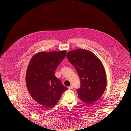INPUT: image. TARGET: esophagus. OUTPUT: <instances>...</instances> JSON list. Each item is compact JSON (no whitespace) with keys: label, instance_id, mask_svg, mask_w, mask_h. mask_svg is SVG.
I'll return each mask as SVG.
<instances>
[{"label":"esophagus","instance_id":"esophagus-1","mask_svg":"<svg viewBox=\"0 0 131 131\" xmlns=\"http://www.w3.org/2000/svg\"><path fill=\"white\" fill-rule=\"evenodd\" d=\"M68 88L69 89H72L73 88V86L72 85H71L70 86H69Z\"/></svg>","mask_w":131,"mask_h":131}]
</instances>
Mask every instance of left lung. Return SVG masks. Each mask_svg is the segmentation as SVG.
Here are the masks:
<instances>
[{
    "label": "left lung",
    "mask_w": 131,
    "mask_h": 131,
    "mask_svg": "<svg viewBox=\"0 0 131 131\" xmlns=\"http://www.w3.org/2000/svg\"><path fill=\"white\" fill-rule=\"evenodd\" d=\"M66 57L81 79V88L77 90L80 99L88 104L99 100L106 86V72L101 61L92 51L81 49L69 51Z\"/></svg>",
    "instance_id": "8db88e82"
}]
</instances>
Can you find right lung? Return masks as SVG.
Returning a JSON list of instances; mask_svg holds the SVG:
<instances>
[{"label": "right lung", "mask_w": 131, "mask_h": 131, "mask_svg": "<svg viewBox=\"0 0 131 131\" xmlns=\"http://www.w3.org/2000/svg\"><path fill=\"white\" fill-rule=\"evenodd\" d=\"M66 50L39 52L31 58L27 67L25 81L32 98L45 108L53 107L67 89L54 75Z\"/></svg>", "instance_id": "right-lung-1"}]
</instances>
